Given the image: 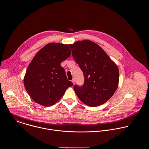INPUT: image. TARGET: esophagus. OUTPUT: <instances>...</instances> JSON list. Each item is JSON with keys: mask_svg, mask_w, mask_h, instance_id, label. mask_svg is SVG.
<instances>
[{"mask_svg": "<svg viewBox=\"0 0 149 149\" xmlns=\"http://www.w3.org/2000/svg\"><path fill=\"white\" fill-rule=\"evenodd\" d=\"M71 82L73 83V84L74 85L75 84V79H72V81H71Z\"/></svg>", "mask_w": 149, "mask_h": 149, "instance_id": "1", "label": "esophagus"}]
</instances>
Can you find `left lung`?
<instances>
[{
    "instance_id": "1",
    "label": "left lung",
    "mask_w": 149,
    "mask_h": 149,
    "mask_svg": "<svg viewBox=\"0 0 149 149\" xmlns=\"http://www.w3.org/2000/svg\"><path fill=\"white\" fill-rule=\"evenodd\" d=\"M69 45L85 77L82 87H74L78 97L90 107L105 103L118 87V65L101 47L90 40L78 41Z\"/></svg>"
}]
</instances>
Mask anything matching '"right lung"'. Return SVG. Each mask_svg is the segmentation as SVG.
Listing matches in <instances>:
<instances>
[{
  "label": "right lung",
  "instance_id": "1",
  "mask_svg": "<svg viewBox=\"0 0 149 149\" xmlns=\"http://www.w3.org/2000/svg\"><path fill=\"white\" fill-rule=\"evenodd\" d=\"M67 44L49 43L36 54L29 64L24 79L28 94L37 104L45 107L54 105L73 85L67 80L61 61L70 56Z\"/></svg>",
  "mask_w": 149,
  "mask_h": 149
}]
</instances>
